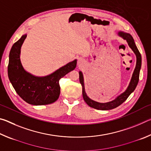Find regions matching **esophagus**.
<instances>
[{"instance_id":"esophagus-1","label":"esophagus","mask_w":151,"mask_h":151,"mask_svg":"<svg viewBox=\"0 0 151 151\" xmlns=\"http://www.w3.org/2000/svg\"><path fill=\"white\" fill-rule=\"evenodd\" d=\"M78 65H83V60H82V59H80V60H78Z\"/></svg>"}]
</instances>
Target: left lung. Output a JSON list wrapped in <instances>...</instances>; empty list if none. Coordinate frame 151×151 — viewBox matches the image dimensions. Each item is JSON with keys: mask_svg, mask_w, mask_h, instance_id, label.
Masks as SVG:
<instances>
[{"mask_svg": "<svg viewBox=\"0 0 151 151\" xmlns=\"http://www.w3.org/2000/svg\"><path fill=\"white\" fill-rule=\"evenodd\" d=\"M119 35L122 38H123L124 40H127L128 45H129V47L131 48V49L133 50V52L135 53L137 57V64L133 74H132L131 81L130 82V84L129 86H128L127 90L125 91L123 93H122L121 95L117 96L114 100L111 102H109V103H101L91 100V99L90 98H88V96L86 95L85 90V85H84L83 75V73L80 71V72H79V81H80L82 87H83V96L84 101L86 102V103L89 106L92 107V108L98 110H103V111L116 108V107L121 105L122 103H123L124 102L127 100L130 94H131L132 92L134 91V89L136 88L137 84L139 83L140 70V68H141V55H140V53L139 50H138L136 45H135L133 38H132L131 35L123 32H119Z\"/></svg>", "mask_w": 151, "mask_h": 151, "instance_id": "left-lung-1", "label": "left lung"}]
</instances>
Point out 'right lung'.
<instances>
[{
    "label": "right lung",
    "mask_w": 151,
    "mask_h": 151,
    "mask_svg": "<svg viewBox=\"0 0 151 151\" xmlns=\"http://www.w3.org/2000/svg\"><path fill=\"white\" fill-rule=\"evenodd\" d=\"M27 37L24 35L12 45L8 65L9 78L17 93L32 105H45L54 103L60 95L59 80L75 69L76 60L60 68L50 75L38 77L27 73L20 60V48Z\"/></svg>",
    "instance_id": "add662e5"
}]
</instances>
